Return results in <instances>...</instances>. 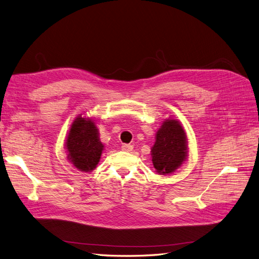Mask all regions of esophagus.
<instances>
[{
	"label": "esophagus",
	"instance_id": "34e87169",
	"mask_svg": "<svg viewBox=\"0 0 259 259\" xmlns=\"http://www.w3.org/2000/svg\"><path fill=\"white\" fill-rule=\"evenodd\" d=\"M133 145H128V144H123L122 145V150L123 151H126V152H131L133 150Z\"/></svg>",
	"mask_w": 259,
	"mask_h": 259
}]
</instances>
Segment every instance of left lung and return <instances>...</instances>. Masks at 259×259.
<instances>
[{
  "label": "left lung",
  "mask_w": 259,
  "mask_h": 259,
  "mask_svg": "<svg viewBox=\"0 0 259 259\" xmlns=\"http://www.w3.org/2000/svg\"><path fill=\"white\" fill-rule=\"evenodd\" d=\"M188 142L184 127L178 121L167 119L156 132L151 149L153 166L161 175L175 171L186 161Z\"/></svg>",
  "instance_id": "8db88e82"
}]
</instances>
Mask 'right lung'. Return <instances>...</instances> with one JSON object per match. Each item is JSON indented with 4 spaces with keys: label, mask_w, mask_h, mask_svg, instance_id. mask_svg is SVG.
<instances>
[{
    "label": "right lung",
    "mask_w": 259,
    "mask_h": 259,
    "mask_svg": "<svg viewBox=\"0 0 259 259\" xmlns=\"http://www.w3.org/2000/svg\"><path fill=\"white\" fill-rule=\"evenodd\" d=\"M66 149L68 160L74 167L82 171H91L95 168L104 150L95 122L77 116L69 131Z\"/></svg>",
    "instance_id": "right-lung-1"
}]
</instances>
